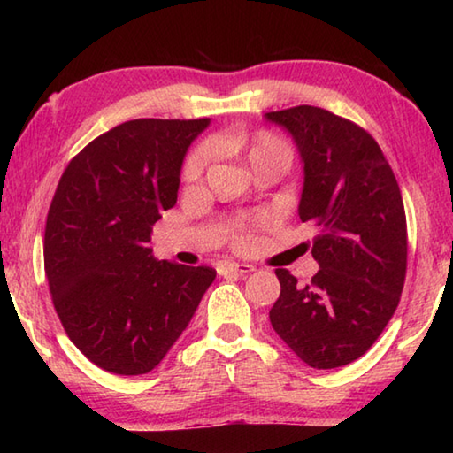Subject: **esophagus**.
Returning <instances> with one entry per match:
<instances>
[{
    "instance_id": "1",
    "label": "esophagus",
    "mask_w": 453,
    "mask_h": 453,
    "mask_svg": "<svg viewBox=\"0 0 453 453\" xmlns=\"http://www.w3.org/2000/svg\"><path fill=\"white\" fill-rule=\"evenodd\" d=\"M254 270H256L254 265H250V264H235V262H221L218 265V273L219 275H227V273H240V275H243V273H250V272H254Z\"/></svg>"
}]
</instances>
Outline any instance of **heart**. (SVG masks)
Returning <instances> with one entry per match:
<instances>
[{
  "mask_svg": "<svg viewBox=\"0 0 453 453\" xmlns=\"http://www.w3.org/2000/svg\"><path fill=\"white\" fill-rule=\"evenodd\" d=\"M245 157H248V164L251 165V170L259 164L264 162L267 157H288L289 159V148L286 145V142L280 140L278 135L273 134H259L256 135L254 140L250 143H245ZM213 156H216V145L211 142H203L199 143L197 148H194V151L189 153L186 164H183V178L188 181H199L203 178L205 170H208V165L211 164ZM256 219H240L235 224L237 227V234L243 235L245 227L254 224Z\"/></svg>",
  "mask_w": 453,
  "mask_h": 453,
  "instance_id": "heart-1",
  "label": "heart"
}]
</instances>
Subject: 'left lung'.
Masks as SVG:
<instances>
[{"mask_svg":"<svg viewBox=\"0 0 453 453\" xmlns=\"http://www.w3.org/2000/svg\"><path fill=\"white\" fill-rule=\"evenodd\" d=\"M303 162L300 219L313 221L319 272L297 283L275 270L280 297L270 321L288 348L316 370L362 357L392 319L408 267L402 191L378 142L354 121L313 105L270 111Z\"/></svg>","mask_w":453,"mask_h":453,"instance_id":"obj_1","label":"left lung"}]
</instances>
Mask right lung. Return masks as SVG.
I'll return each mask as SVG.
<instances>
[{"label":"right lung","instance_id":"obj_1","mask_svg":"<svg viewBox=\"0 0 453 453\" xmlns=\"http://www.w3.org/2000/svg\"><path fill=\"white\" fill-rule=\"evenodd\" d=\"M210 119H132L89 142L51 199L43 265L53 308L89 362L118 375L151 372L188 327L208 265L157 262L151 229L178 202L189 143Z\"/></svg>","mask_w":453,"mask_h":453}]
</instances>
